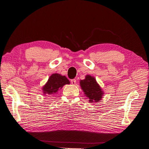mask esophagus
<instances>
[{
	"label": "esophagus",
	"mask_w": 149,
	"mask_h": 149,
	"mask_svg": "<svg viewBox=\"0 0 149 149\" xmlns=\"http://www.w3.org/2000/svg\"><path fill=\"white\" fill-rule=\"evenodd\" d=\"M71 84L72 85H75L76 84V80L75 79H72L71 80Z\"/></svg>",
	"instance_id": "1"
}]
</instances>
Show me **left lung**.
Wrapping results in <instances>:
<instances>
[{
    "instance_id": "left-lung-1",
    "label": "left lung",
    "mask_w": 149,
    "mask_h": 149,
    "mask_svg": "<svg viewBox=\"0 0 149 149\" xmlns=\"http://www.w3.org/2000/svg\"><path fill=\"white\" fill-rule=\"evenodd\" d=\"M80 85L91 103L97 102L102 98L104 92L97 84L95 79L91 75H86L85 79L80 80Z\"/></svg>"
}]
</instances>
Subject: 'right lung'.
Segmentation results:
<instances>
[{
	"instance_id": "1",
	"label": "right lung",
	"mask_w": 149,
	"mask_h": 149,
	"mask_svg": "<svg viewBox=\"0 0 149 149\" xmlns=\"http://www.w3.org/2000/svg\"><path fill=\"white\" fill-rule=\"evenodd\" d=\"M69 84L70 81L65 76L58 74H54L51 75L47 82L42 88V91L44 95H52L57 93L64 85Z\"/></svg>"
}]
</instances>
